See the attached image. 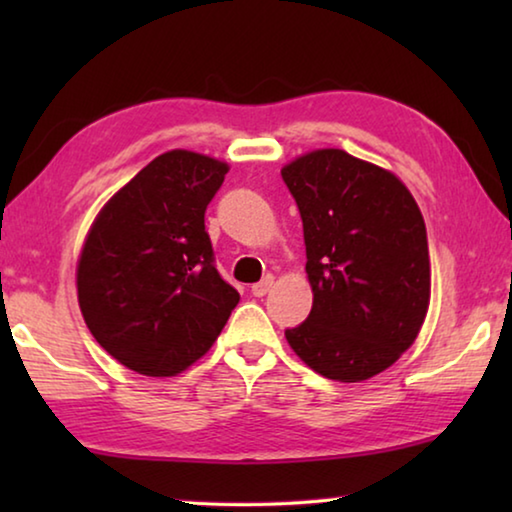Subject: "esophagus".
<instances>
[{"mask_svg":"<svg viewBox=\"0 0 512 512\" xmlns=\"http://www.w3.org/2000/svg\"><path fill=\"white\" fill-rule=\"evenodd\" d=\"M271 287H273V275H266L262 282H257V284H253V287H250V293H253L255 298H262V296H266L268 291H271Z\"/></svg>","mask_w":512,"mask_h":512,"instance_id":"obj_1","label":"esophagus"}]
</instances>
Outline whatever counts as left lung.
<instances>
[{
  "instance_id": "8db88e82",
  "label": "left lung",
  "mask_w": 512,
  "mask_h": 512,
  "mask_svg": "<svg viewBox=\"0 0 512 512\" xmlns=\"http://www.w3.org/2000/svg\"><path fill=\"white\" fill-rule=\"evenodd\" d=\"M302 219L314 305L287 329L318 375L363 381L409 350L429 309L427 228L395 173L341 149L300 155L282 169Z\"/></svg>"
}]
</instances>
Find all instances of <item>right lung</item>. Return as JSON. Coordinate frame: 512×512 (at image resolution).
Wrapping results in <instances>:
<instances>
[{
	"label": "right lung",
	"mask_w": 512,
	"mask_h": 512,
	"mask_svg": "<svg viewBox=\"0 0 512 512\" xmlns=\"http://www.w3.org/2000/svg\"><path fill=\"white\" fill-rule=\"evenodd\" d=\"M228 164L167 151L103 205L76 268L85 325L126 368L173 377L212 348L239 293L214 266L205 210Z\"/></svg>",
	"instance_id": "1"
}]
</instances>
